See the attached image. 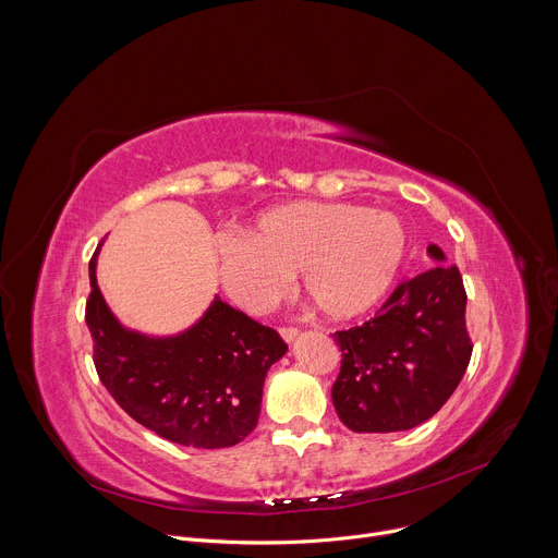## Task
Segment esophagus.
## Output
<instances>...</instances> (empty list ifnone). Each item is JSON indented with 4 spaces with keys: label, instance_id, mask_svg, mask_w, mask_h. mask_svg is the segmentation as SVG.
<instances>
[{
    "label": "esophagus",
    "instance_id": "1",
    "mask_svg": "<svg viewBox=\"0 0 558 558\" xmlns=\"http://www.w3.org/2000/svg\"><path fill=\"white\" fill-rule=\"evenodd\" d=\"M280 336L284 342H293L298 336V327H280Z\"/></svg>",
    "mask_w": 558,
    "mask_h": 558
}]
</instances>
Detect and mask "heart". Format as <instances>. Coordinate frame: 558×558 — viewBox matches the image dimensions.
<instances>
[{
    "label": "heart",
    "instance_id": "obj_1",
    "mask_svg": "<svg viewBox=\"0 0 558 558\" xmlns=\"http://www.w3.org/2000/svg\"><path fill=\"white\" fill-rule=\"evenodd\" d=\"M407 252L397 216L349 203H291L263 214L247 235H220L218 274L247 311L269 308L300 274L304 293L336 320L371 308Z\"/></svg>",
    "mask_w": 558,
    "mask_h": 558
}]
</instances>
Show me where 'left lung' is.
<instances>
[{
  "label": "left lung",
  "mask_w": 558,
  "mask_h": 558,
  "mask_svg": "<svg viewBox=\"0 0 558 558\" xmlns=\"http://www.w3.org/2000/svg\"><path fill=\"white\" fill-rule=\"evenodd\" d=\"M428 254L444 260L435 245ZM333 338L342 360L331 397L342 424L355 433L420 426L450 400L472 355L459 269L435 265L402 280L375 317Z\"/></svg>",
  "instance_id": "1"
}]
</instances>
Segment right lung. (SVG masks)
Returning <instances> with one entry per match:
<instances>
[{
	"mask_svg": "<svg viewBox=\"0 0 558 558\" xmlns=\"http://www.w3.org/2000/svg\"><path fill=\"white\" fill-rule=\"evenodd\" d=\"M95 269L97 252L86 323L97 375L114 402L141 426L181 446L243 441L258 424L267 371L287 351L280 333L220 300L177 338L125 331L97 287Z\"/></svg>",
	"mask_w": 558,
	"mask_h": 558,
	"instance_id": "add662e5",
	"label": "right lung"
}]
</instances>
